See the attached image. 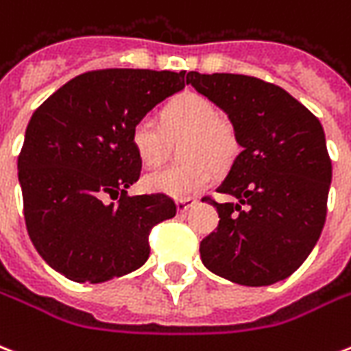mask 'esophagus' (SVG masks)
Listing matches in <instances>:
<instances>
[{
  "label": "esophagus",
  "mask_w": 351,
  "mask_h": 351,
  "mask_svg": "<svg viewBox=\"0 0 351 351\" xmlns=\"http://www.w3.org/2000/svg\"><path fill=\"white\" fill-rule=\"evenodd\" d=\"M197 204V200L193 199H180L176 200V210H178V213H186L189 208H193V206Z\"/></svg>",
  "instance_id": "34e87169"
}]
</instances>
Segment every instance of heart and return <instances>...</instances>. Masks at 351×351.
Wrapping results in <instances>:
<instances>
[{
    "label": "heart",
    "mask_w": 351,
    "mask_h": 351,
    "mask_svg": "<svg viewBox=\"0 0 351 351\" xmlns=\"http://www.w3.org/2000/svg\"><path fill=\"white\" fill-rule=\"evenodd\" d=\"M162 125L151 117H140L130 128V145L145 167H156L164 158L165 136L182 138L180 167H165L143 176V187L151 193L173 199H189L210 186L215 168L223 169L239 152L237 130L226 117L219 116L213 101L197 92H184L171 99L162 110Z\"/></svg>",
    "instance_id": "1"
}]
</instances>
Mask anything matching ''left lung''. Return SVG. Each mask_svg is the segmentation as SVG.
I'll return each mask as SVG.
<instances>
[{
	"instance_id": "left-lung-1",
	"label": "left lung",
	"mask_w": 351,
	"mask_h": 351,
	"mask_svg": "<svg viewBox=\"0 0 351 351\" xmlns=\"http://www.w3.org/2000/svg\"><path fill=\"white\" fill-rule=\"evenodd\" d=\"M186 82L226 112L243 147L217 187L237 202L202 199L221 219L200 243L202 263L248 287L285 280L324 228L331 184L324 128L283 88L256 77L189 71Z\"/></svg>"
}]
</instances>
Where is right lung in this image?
I'll list each match as a JSON object with an SVG mask.
<instances>
[{
	"instance_id": "obj_1",
	"label": "right lung",
	"mask_w": 351,
	"mask_h": 351,
	"mask_svg": "<svg viewBox=\"0 0 351 351\" xmlns=\"http://www.w3.org/2000/svg\"><path fill=\"white\" fill-rule=\"evenodd\" d=\"M186 84V71L95 69L34 110L18 180L27 234L51 269L101 283L149 259L152 226L175 217L176 204L167 195H127L141 171L130 128ZM106 194L122 197L104 205Z\"/></svg>"
}]
</instances>
